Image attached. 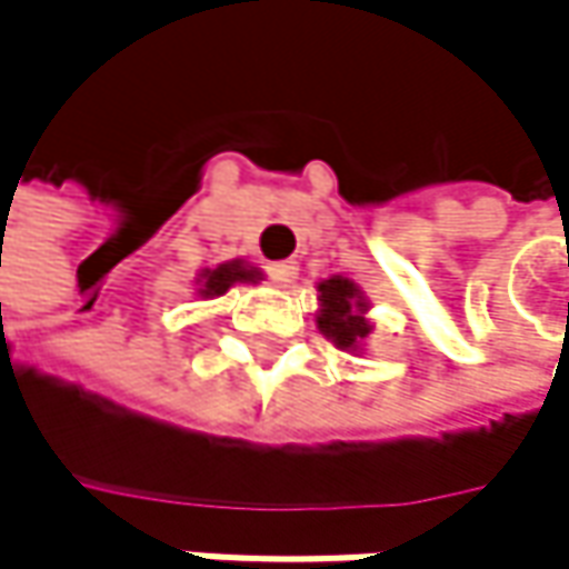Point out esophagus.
Segmentation results:
<instances>
[{
    "label": "esophagus",
    "instance_id": "obj_1",
    "mask_svg": "<svg viewBox=\"0 0 569 569\" xmlns=\"http://www.w3.org/2000/svg\"><path fill=\"white\" fill-rule=\"evenodd\" d=\"M298 271H301L298 261H271V264H268V274H271L278 284H284V288L298 281Z\"/></svg>",
    "mask_w": 569,
    "mask_h": 569
}]
</instances>
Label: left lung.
Returning <instances> with one entry per match:
<instances>
[{"label": "left lung", "instance_id": "1", "mask_svg": "<svg viewBox=\"0 0 569 569\" xmlns=\"http://www.w3.org/2000/svg\"><path fill=\"white\" fill-rule=\"evenodd\" d=\"M318 301L320 333H323L333 347L350 350V353H360V350H363V340L373 333V323L367 318L370 301L363 298L360 284H353V281L343 278V274L323 278L318 284Z\"/></svg>", "mask_w": 569, "mask_h": 569}]
</instances>
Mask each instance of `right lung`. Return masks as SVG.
Wrapping results in <instances>:
<instances>
[{
  "mask_svg": "<svg viewBox=\"0 0 569 569\" xmlns=\"http://www.w3.org/2000/svg\"><path fill=\"white\" fill-rule=\"evenodd\" d=\"M258 281H261V271H258L254 264H249V261H242V258L226 261V264H216V268H206V271H199V278H196L202 298H219V295H226L232 284H258Z\"/></svg>",
  "mask_w": 569,
  "mask_h": 569,
  "instance_id": "add662e5",
  "label": "right lung"
}]
</instances>
